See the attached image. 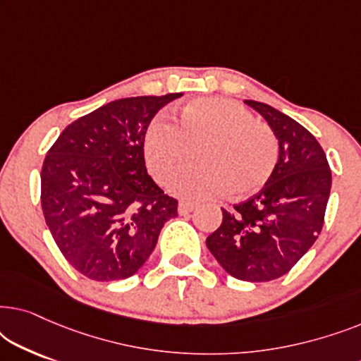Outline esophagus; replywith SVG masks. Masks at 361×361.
Returning a JSON list of instances; mask_svg holds the SVG:
<instances>
[{
  "label": "esophagus",
  "instance_id": "34e87169",
  "mask_svg": "<svg viewBox=\"0 0 361 361\" xmlns=\"http://www.w3.org/2000/svg\"><path fill=\"white\" fill-rule=\"evenodd\" d=\"M195 204H190V202H179V207H177V210H179L180 215H185L189 214V212H192L195 209Z\"/></svg>",
  "mask_w": 361,
  "mask_h": 361
}]
</instances>
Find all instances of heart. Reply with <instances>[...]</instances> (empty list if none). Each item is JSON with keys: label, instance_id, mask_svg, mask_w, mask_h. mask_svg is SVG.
Segmentation results:
<instances>
[{"label": "heart", "instance_id": "b5f03b06", "mask_svg": "<svg viewBox=\"0 0 361 361\" xmlns=\"http://www.w3.org/2000/svg\"><path fill=\"white\" fill-rule=\"evenodd\" d=\"M171 190L185 199H205L228 190L246 197L264 187L278 164L279 145L273 130L255 121L240 103L226 98H195L180 108L177 125L154 121L145 136V156L159 184H169L190 164Z\"/></svg>", "mask_w": 361, "mask_h": 361}]
</instances>
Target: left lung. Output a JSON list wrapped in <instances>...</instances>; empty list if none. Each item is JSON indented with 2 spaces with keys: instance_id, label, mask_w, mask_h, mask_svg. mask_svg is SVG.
Here are the masks:
<instances>
[{
  "instance_id": "obj_1",
  "label": "left lung",
  "mask_w": 361,
  "mask_h": 361,
  "mask_svg": "<svg viewBox=\"0 0 361 361\" xmlns=\"http://www.w3.org/2000/svg\"><path fill=\"white\" fill-rule=\"evenodd\" d=\"M278 137L273 176L258 194L221 209V225L207 248L236 279L266 283L284 276L315 243L332 187L319 141L293 118L266 103L245 100Z\"/></svg>"
}]
</instances>
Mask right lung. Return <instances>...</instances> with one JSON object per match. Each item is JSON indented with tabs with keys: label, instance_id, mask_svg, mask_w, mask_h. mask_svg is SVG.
<instances>
[{
	"label": "right lung",
	"instance_id": "right-lung-1",
	"mask_svg": "<svg viewBox=\"0 0 361 361\" xmlns=\"http://www.w3.org/2000/svg\"><path fill=\"white\" fill-rule=\"evenodd\" d=\"M182 93L110 102L71 123L41 172L46 224L63 258L93 281L126 279L154 250L177 200L146 171L145 136Z\"/></svg>",
	"mask_w": 361,
	"mask_h": 361
}]
</instances>
